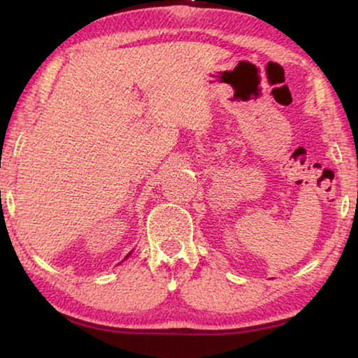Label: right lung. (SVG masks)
<instances>
[{
	"instance_id": "right-lung-1",
	"label": "right lung",
	"mask_w": 358,
	"mask_h": 358,
	"mask_svg": "<svg viewBox=\"0 0 358 358\" xmlns=\"http://www.w3.org/2000/svg\"><path fill=\"white\" fill-rule=\"evenodd\" d=\"M131 254V252H129ZM129 254H128V256H126V257H129Z\"/></svg>"
}]
</instances>
